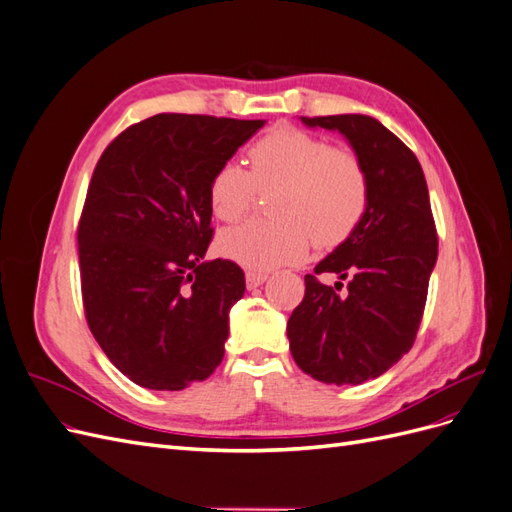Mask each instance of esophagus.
Instances as JSON below:
<instances>
[{"label": "esophagus", "mask_w": 512, "mask_h": 512, "mask_svg": "<svg viewBox=\"0 0 512 512\" xmlns=\"http://www.w3.org/2000/svg\"><path fill=\"white\" fill-rule=\"evenodd\" d=\"M265 282H267V273H262V271H247L245 273V286L250 290L262 286Z\"/></svg>", "instance_id": "1"}]
</instances>
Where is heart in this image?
Returning a JSON list of instances; mask_svg holds the SVG:
<instances>
[{
	"instance_id": "heart-1",
	"label": "heart",
	"mask_w": 512,
	"mask_h": 512,
	"mask_svg": "<svg viewBox=\"0 0 512 512\" xmlns=\"http://www.w3.org/2000/svg\"><path fill=\"white\" fill-rule=\"evenodd\" d=\"M250 173L224 162L209 179V207L222 222H237L272 192L271 220H250L226 230L220 252L237 265L267 271L299 262L316 243L320 250L346 243L369 209V175L350 149L297 128H273L247 151Z\"/></svg>"
}]
</instances>
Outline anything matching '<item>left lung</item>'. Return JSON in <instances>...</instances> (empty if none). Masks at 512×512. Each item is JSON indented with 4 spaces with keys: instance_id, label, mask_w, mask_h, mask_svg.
I'll use <instances>...</instances> for the list:
<instances>
[{
    "instance_id": "left-lung-1",
    "label": "left lung",
    "mask_w": 512,
    "mask_h": 512,
    "mask_svg": "<svg viewBox=\"0 0 512 512\" xmlns=\"http://www.w3.org/2000/svg\"><path fill=\"white\" fill-rule=\"evenodd\" d=\"M342 132L369 175V209L354 235L305 275V297L288 318L292 359L320 382L361 384L410 352L438 258L427 181L414 153L367 115L301 117ZM335 272L351 282L327 287Z\"/></svg>"
}]
</instances>
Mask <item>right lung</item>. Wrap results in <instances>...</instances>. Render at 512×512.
<instances>
[{"instance_id": "add662e5", "label": "right lung", "mask_w": 512, "mask_h": 512, "mask_svg": "<svg viewBox=\"0 0 512 512\" xmlns=\"http://www.w3.org/2000/svg\"><path fill=\"white\" fill-rule=\"evenodd\" d=\"M262 119L160 113L123 130L91 175L76 239L89 331L123 376L156 391L207 380L245 292L232 260L205 262L209 179Z\"/></svg>"}]
</instances>
